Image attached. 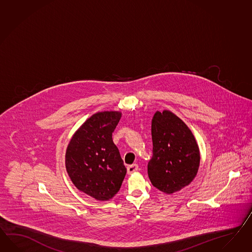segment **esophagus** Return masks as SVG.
Instances as JSON below:
<instances>
[{
  "mask_svg": "<svg viewBox=\"0 0 252 252\" xmlns=\"http://www.w3.org/2000/svg\"><path fill=\"white\" fill-rule=\"evenodd\" d=\"M126 170H127V174L131 175L133 174L134 172L137 171L138 170V166L136 164H133L131 166H128L126 167Z\"/></svg>",
  "mask_w": 252,
  "mask_h": 252,
  "instance_id": "obj_1",
  "label": "esophagus"
}]
</instances>
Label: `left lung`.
<instances>
[{
    "label": "left lung",
    "mask_w": 252,
    "mask_h": 252,
    "mask_svg": "<svg viewBox=\"0 0 252 252\" xmlns=\"http://www.w3.org/2000/svg\"><path fill=\"white\" fill-rule=\"evenodd\" d=\"M153 156L148 178L155 188L173 194L196 178L200 163L199 148L189 126L171 111H157L152 118Z\"/></svg>",
    "instance_id": "obj_1"
}]
</instances>
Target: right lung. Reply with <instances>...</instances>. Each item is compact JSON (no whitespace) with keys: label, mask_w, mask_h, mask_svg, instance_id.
I'll use <instances>...</instances> for the list:
<instances>
[{"label":"right lung","mask_w":252,"mask_h":252,"mask_svg":"<svg viewBox=\"0 0 252 252\" xmlns=\"http://www.w3.org/2000/svg\"><path fill=\"white\" fill-rule=\"evenodd\" d=\"M122 117L118 111L94 114L68 144L65 167L77 189L98 201L109 200L123 183L126 168L112 133Z\"/></svg>","instance_id":"1"}]
</instances>
